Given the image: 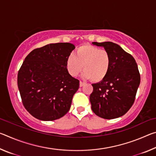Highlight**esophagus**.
<instances>
[{"mask_svg": "<svg viewBox=\"0 0 156 156\" xmlns=\"http://www.w3.org/2000/svg\"><path fill=\"white\" fill-rule=\"evenodd\" d=\"M84 83H83V82H82V81H80V87H82L84 86Z\"/></svg>", "mask_w": 156, "mask_h": 156, "instance_id": "esophagus-1", "label": "esophagus"}]
</instances>
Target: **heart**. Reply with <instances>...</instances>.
I'll return each mask as SVG.
<instances>
[{
  "instance_id": "obj_1",
  "label": "heart",
  "mask_w": 156,
  "mask_h": 156,
  "mask_svg": "<svg viewBox=\"0 0 156 156\" xmlns=\"http://www.w3.org/2000/svg\"><path fill=\"white\" fill-rule=\"evenodd\" d=\"M110 62V56L106 50L83 44L76 49L74 55L68 56L66 65L71 76H78L83 68L82 76L84 78L98 83L107 76Z\"/></svg>"
}]
</instances>
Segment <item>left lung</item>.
I'll return each mask as SVG.
<instances>
[{
  "label": "left lung",
  "instance_id": "obj_1",
  "mask_svg": "<svg viewBox=\"0 0 156 156\" xmlns=\"http://www.w3.org/2000/svg\"><path fill=\"white\" fill-rule=\"evenodd\" d=\"M109 53V72L103 80L92 84L90 95L91 109L104 119L122 116L133 105L140 83V76L135 59L122 47L112 42H93Z\"/></svg>",
  "mask_w": 156,
  "mask_h": 156
}]
</instances>
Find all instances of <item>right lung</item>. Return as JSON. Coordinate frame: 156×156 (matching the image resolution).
Instances as JSON below:
<instances>
[{
	"label": "right lung",
	"instance_id": "add662e5",
	"mask_svg": "<svg viewBox=\"0 0 156 156\" xmlns=\"http://www.w3.org/2000/svg\"><path fill=\"white\" fill-rule=\"evenodd\" d=\"M75 49L69 43H51L27 55L18 73L23 104L37 119L62 118L71 107L79 80L69 73L66 62Z\"/></svg>",
	"mask_w": 156,
	"mask_h": 156
}]
</instances>
